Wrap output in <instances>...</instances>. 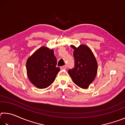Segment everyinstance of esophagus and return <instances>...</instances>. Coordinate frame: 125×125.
Returning a JSON list of instances; mask_svg holds the SVG:
<instances>
[{"label":"esophagus","instance_id":"1","mask_svg":"<svg viewBox=\"0 0 125 125\" xmlns=\"http://www.w3.org/2000/svg\"><path fill=\"white\" fill-rule=\"evenodd\" d=\"M66 68H67V65H63V66H62V67H61V69H64Z\"/></svg>","mask_w":125,"mask_h":125}]
</instances>
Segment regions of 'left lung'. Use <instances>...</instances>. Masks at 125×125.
Instances as JSON below:
<instances>
[{"instance_id": "left-lung-1", "label": "left lung", "mask_w": 125, "mask_h": 125, "mask_svg": "<svg viewBox=\"0 0 125 125\" xmlns=\"http://www.w3.org/2000/svg\"><path fill=\"white\" fill-rule=\"evenodd\" d=\"M74 49V67L68 72L76 85L83 89L89 87L97 73L98 63L92 51L88 46L80 45L78 47L71 45Z\"/></svg>"}]
</instances>
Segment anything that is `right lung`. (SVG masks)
I'll return each instance as SVG.
<instances>
[{"mask_svg":"<svg viewBox=\"0 0 125 125\" xmlns=\"http://www.w3.org/2000/svg\"><path fill=\"white\" fill-rule=\"evenodd\" d=\"M53 50L46 47L37 50L26 62L27 76L33 85L40 89L47 88L54 82L60 70L57 67Z\"/></svg>","mask_w":125,"mask_h":125,"instance_id":"add662e5","label":"right lung"}]
</instances>
